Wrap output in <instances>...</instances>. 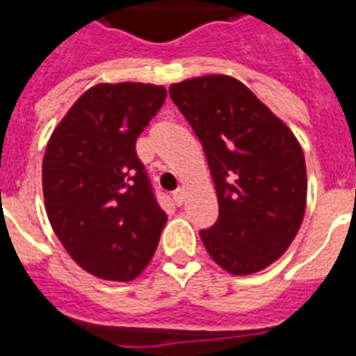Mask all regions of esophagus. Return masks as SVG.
I'll return each mask as SVG.
<instances>
[{
    "label": "esophagus",
    "mask_w": 356,
    "mask_h": 356,
    "mask_svg": "<svg viewBox=\"0 0 356 356\" xmlns=\"http://www.w3.org/2000/svg\"><path fill=\"white\" fill-rule=\"evenodd\" d=\"M173 202H175L177 206H183V202H185V188H177V191L173 193Z\"/></svg>",
    "instance_id": "esophagus-1"
}]
</instances>
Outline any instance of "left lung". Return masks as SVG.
<instances>
[{"mask_svg":"<svg viewBox=\"0 0 356 356\" xmlns=\"http://www.w3.org/2000/svg\"><path fill=\"white\" fill-rule=\"evenodd\" d=\"M170 95L208 158L219 219L200 231L231 275L267 268L296 238L307 206L303 148L280 118L232 76L171 83Z\"/></svg>","mask_w":356,"mask_h":356,"instance_id":"8db88e82","label":"left lung"}]
</instances>
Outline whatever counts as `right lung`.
I'll return each instance as SVG.
<instances>
[{
  "label": "right lung",
  "mask_w": 356,
  "mask_h": 356,
  "mask_svg": "<svg viewBox=\"0 0 356 356\" xmlns=\"http://www.w3.org/2000/svg\"><path fill=\"white\" fill-rule=\"evenodd\" d=\"M165 97L154 83H97L70 106L45 148L51 227L74 261L102 280L137 278L168 221L135 152Z\"/></svg>",
  "instance_id": "1"
}]
</instances>
